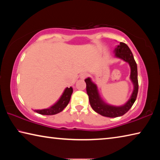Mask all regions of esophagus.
I'll return each instance as SVG.
<instances>
[{"label":"esophagus","instance_id":"34e87169","mask_svg":"<svg viewBox=\"0 0 160 160\" xmlns=\"http://www.w3.org/2000/svg\"><path fill=\"white\" fill-rule=\"evenodd\" d=\"M88 76V74L87 73V72H82V73H81L80 75V78H81V79H82V80L85 79V78Z\"/></svg>","mask_w":160,"mask_h":160}]
</instances>
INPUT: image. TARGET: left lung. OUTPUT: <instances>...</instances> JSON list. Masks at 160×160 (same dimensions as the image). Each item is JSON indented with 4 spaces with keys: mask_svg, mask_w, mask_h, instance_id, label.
<instances>
[{
    "mask_svg": "<svg viewBox=\"0 0 160 160\" xmlns=\"http://www.w3.org/2000/svg\"><path fill=\"white\" fill-rule=\"evenodd\" d=\"M115 56L116 57L123 59L128 62L131 66V80L134 85V90L132 92L131 98L126 104L121 107H113L108 105L102 101L99 95L97 88L95 84L92 82L90 78L85 80L86 82V90L89 96L91 107L97 113L100 115L109 118H116L125 114L133 105L137 98L138 92V68L137 64L133 58V55L131 49L125 43L121 42L117 47L115 48Z\"/></svg>",
    "mask_w": 160,
    "mask_h": 160,
    "instance_id": "8db88e82",
    "label": "left lung"
}]
</instances>
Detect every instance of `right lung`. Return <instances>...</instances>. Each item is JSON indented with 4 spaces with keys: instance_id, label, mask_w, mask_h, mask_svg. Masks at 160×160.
<instances>
[{
    "instance_id": "right-lung-1",
    "label": "right lung",
    "mask_w": 160,
    "mask_h": 160,
    "mask_svg": "<svg viewBox=\"0 0 160 160\" xmlns=\"http://www.w3.org/2000/svg\"><path fill=\"white\" fill-rule=\"evenodd\" d=\"M72 93V88H67L65 90L64 92L62 94L60 99L50 108L42 110H34V112L42 115H54L56 113H60L64 109L65 107L70 102V97H71Z\"/></svg>"
}]
</instances>
